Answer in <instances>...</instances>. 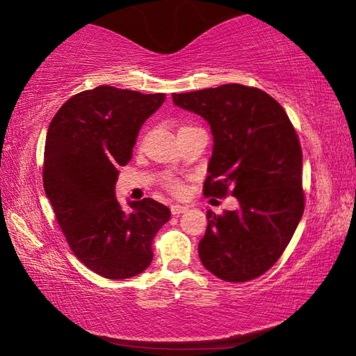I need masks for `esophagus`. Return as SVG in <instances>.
<instances>
[{
    "instance_id": "34e87169",
    "label": "esophagus",
    "mask_w": 356,
    "mask_h": 356,
    "mask_svg": "<svg viewBox=\"0 0 356 356\" xmlns=\"http://www.w3.org/2000/svg\"><path fill=\"white\" fill-rule=\"evenodd\" d=\"M170 210H172V213L175 215V216H178V215H181V213H184L188 210V207L186 205H179V204H173L172 207H170Z\"/></svg>"
}]
</instances>
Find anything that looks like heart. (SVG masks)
<instances>
[{"instance_id":"heart-1","label":"heart","mask_w":356,"mask_h":356,"mask_svg":"<svg viewBox=\"0 0 356 356\" xmlns=\"http://www.w3.org/2000/svg\"><path fill=\"white\" fill-rule=\"evenodd\" d=\"M168 186H170V189L173 191V193H177V194L181 193V184L177 183V181H172V183L168 184Z\"/></svg>"}]
</instances>
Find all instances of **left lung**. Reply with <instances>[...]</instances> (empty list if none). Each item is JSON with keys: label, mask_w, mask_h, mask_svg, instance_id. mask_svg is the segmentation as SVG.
Masks as SVG:
<instances>
[{"label": "left lung", "mask_w": 356, "mask_h": 356, "mask_svg": "<svg viewBox=\"0 0 356 356\" xmlns=\"http://www.w3.org/2000/svg\"><path fill=\"white\" fill-rule=\"evenodd\" d=\"M213 135L204 195L231 193L239 207L207 212L202 265L220 280L244 282L276 264L303 215L302 149L280 102L239 83L172 95Z\"/></svg>", "instance_id": "1"}]
</instances>
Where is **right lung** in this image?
<instances>
[{
    "label": "right lung",
    "mask_w": 356,
    "mask_h": 356,
    "mask_svg": "<svg viewBox=\"0 0 356 356\" xmlns=\"http://www.w3.org/2000/svg\"><path fill=\"white\" fill-rule=\"evenodd\" d=\"M163 101V92L102 85L64 102L46 133V197L76 259L107 280L146 270L154 236L172 215L149 197L128 202L127 212L115 197L118 167L130 162L143 123Z\"/></svg>",
    "instance_id": "add662e5"
}]
</instances>
